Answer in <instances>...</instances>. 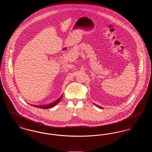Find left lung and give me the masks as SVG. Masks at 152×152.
<instances>
[{
    "label": "left lung",
    "instance_id": "8db88e82",
    "mask_svg": "<svg viewBox=\"0 0 152 152\" xmlns=\"http://www.w3.org/2000/svg\"><path fill=\"white\" fill-rule=\"evenodd\" d=\"M96 105V106H97V107H99V108L102 109V107H100V106H98V105Z\"/></svg>",
    "mask_w": 152,
    "mask_h": 152
}]
</instances>
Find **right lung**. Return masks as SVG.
<instances>
[{
  "label": "right lung",
  "mask_w": 152,
  "mask_h": 152,
  "mask_svg": "<svg viewBox=\"0 0 152 152\" xmlns=\"http://www.w3.org/2000/svg\"><path fill=\"white\" fill-rule=\"evenodd\" d=\"M61 97L60 98H59L57 100L53 102L52 103H51V104H48V105H43V106H39V107H38V108H39L44 109H45L51 108L54 107V106H55L57 104H58V103L59 102V101L61 100Z\"/></svg>",
  "instance_id": "add662e5"
}]
</instances>
